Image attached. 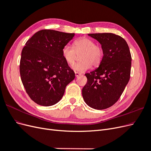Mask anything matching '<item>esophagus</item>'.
Masks as SVG:
<instances>
[{"label": "esophagus", "mask_w": 151, "mask_h": 151, "mask_svg": "<svg viewBox=\"0 0 151 151\" xmlns=\"http://www.w3.org/2000/svg\"><path fill=\"white\" fill-rule=\"evenodd\" d=\"M75 75H76V77H78V76H81V73H79V72H75Z\"/></svg>", "instance_id": "esophagus-1"}]
</instances>
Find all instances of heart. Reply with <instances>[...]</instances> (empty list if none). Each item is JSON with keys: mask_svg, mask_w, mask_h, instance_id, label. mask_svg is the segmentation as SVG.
I'll return each instance as SVG.
<instances>
[{"mask_svg": "<svg viewBox=\"0 0 151 151\" xmlns=\"http://www.w3.org/2000/svg\"><path fill=\"white\" fill-rule=\"evenodd\" d=\"M74 48L68 45H65L62 50V57L68 65L76 62L77 55L80 56L81 62L72 66L73 69L83 72L89 69L91 65L97 67L101 63L104 56V50L101 45L96 44L94 41L83 37L76 40L73 44Z\"/></svg>", "mask_w": 151, "mask_h": 151, "instance_id": "b5f03b06", "label": "heart"}]
</instances>
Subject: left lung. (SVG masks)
Wrapping results in <instances>:
<instances>
[{"instance_id":"left-lung-1","label":"left lung","mask_w":151,"mask_h":151,"mask_svg":"<svg viewBox=\"0 0 151 151\" xmlns=\"http://www.w3.org/2000/svg\"><path fill=\"white\" fill-rule=\"evenodd\" d=\"M88 35L101 45L104 56L98 68L85 74L88 81L82 94L89 106L106 109L119 99L129 83L131 54L126 41L120 36L110 33Z\"/></svg>"}]
</instances>
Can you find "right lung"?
I'll list each match as a JSON object with an SVG mask.
<instances>
[{
  "label": "right lung",
  "mask_w": 151,
  "mask_h": 151,
  "mask_svg": "<svg viewBox=\"0 0 151 151\" xmlns=\"http://www.w3.org/2000/svg\"><path fill=\"white\" fill-rule=\"evenodd\" d=\"M52 29L40 30L22 48L20 76L27 94L34 102L44 106L58 103L75 73L63 59V47L74 36Z\"/></svg>",
  "instance_id": "1"
}]
</instances>
